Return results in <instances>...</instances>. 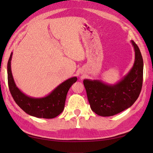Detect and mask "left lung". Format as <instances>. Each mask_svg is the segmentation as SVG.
Segmentation results:
<instances>
[{
    "label": "left lung",
    "instance_id": "1",
    "mask_svg": "<svg viewBox=\"0 0 153 153\" xmlns=\"http://www.w3.org/2000/svg\"><path fill=\"white\" fill-rule=\"evenodd\" d=\"M135 50V62L129 72L114 85H108L100 80L84 79L91 108L97 114L111 116L133 105L139 96L143 85V60L140 50L131 41Z\"/></svg>",
    "mask_w": 153,
    "mask_h": 153
}]
</instances>
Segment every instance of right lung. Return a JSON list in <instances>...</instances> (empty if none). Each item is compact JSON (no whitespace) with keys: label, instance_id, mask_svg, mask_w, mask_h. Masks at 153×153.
<instances>
[{"label":"right lung","instance_id":"right-lung-1","mask_svg":"<svg viewBox=\"0 0 153 153\" xmlns=\"http://www.w3.org/2000/svg\"><path fill=\"white\" fill-rule=\"evenodd\" d=\"M12 53L8 62V83L16 103L29 115L40 118H54L62 112L68 90L77 78L73 77L62 83L49 95L42 98H33L23 93L17 87L11 71Z\"/></svg>","mask_w":153,"mask_h":153}]
</instances>
